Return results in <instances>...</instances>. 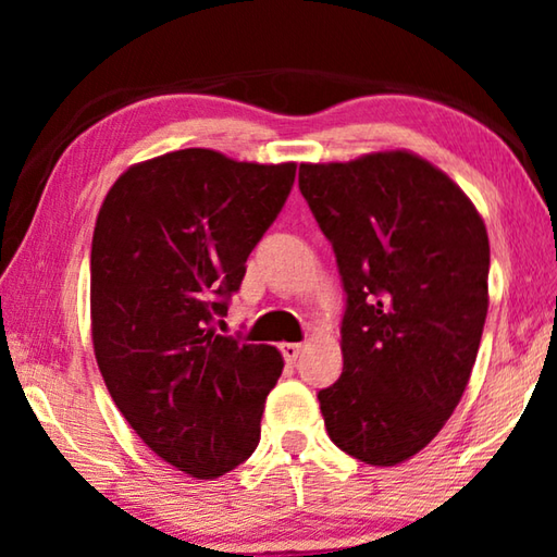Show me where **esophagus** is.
Wrapping results in <instances>:
<instances>
[{"label":"esophagus","instance_id":"1","mask_svg":"<svg viewBox=\"0 0 557 557\" xmlns=\"http://www.w3.org/2000/svg\"><path fill=\"white\" fill-rule=\"evenodd\" d=\"M280 351H282V356H285V361H289V363H295L297 358H299V354H301V344H295V342H287V344H282L280 346Z\"/></svg>","mask_w":557,"mask_h":557}]
</instances>
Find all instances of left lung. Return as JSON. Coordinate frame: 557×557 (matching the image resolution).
I'll list each match as a JSON object with an SVG mask.
<instances>
[{"label": "left lung", "mask_w": 557, "mask_h": 557, "mask_svg": "<svg viewBox=\"0 0 557 557\" xmlns=\"http://www.w3.org/2000/svg\"><path fill=\"white\" fill-rule=\"evenodd\" d=\"M346 292L344 371L319 391L338 449L393 467L435 440L474 369L488 235L451 178L405 149L299 164Z\"/></svg>", "instance_id": "obj_1"}]
</instances>
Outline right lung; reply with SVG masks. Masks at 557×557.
<instances>
[{
  "label": "right lung",
  "instance_id": "right-lung-1",
  "mask_svg": "<svg viewBox=\"0 0 557 557\" xmlns=\"http://www.w3.org/2000/svg\"><path fill=\"white\" fill-rule=\"evenodd\" d=\"M297 164L178 149L129 166L100 206L90 250L92 348L112 400L145 445L196 479L260 442L275 346L215 332L245 260L277 219Z\"/></svg>",
  "mask_w": 557,
  "mask_h": 557
}]
</instances>
